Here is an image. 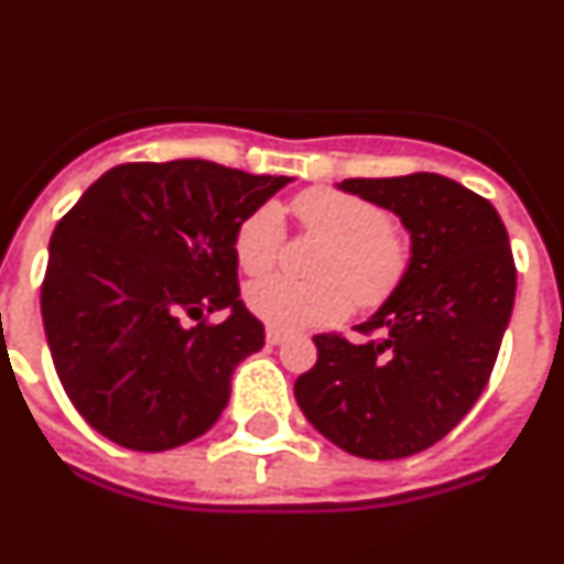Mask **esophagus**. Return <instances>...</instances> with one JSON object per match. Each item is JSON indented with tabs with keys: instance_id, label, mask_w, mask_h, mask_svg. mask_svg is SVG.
<instances>
[{
	"instance_id": "esophagus-1",
	"label": "esophagus",
	"mask_w": 564,
	"mask_h": 564,
	"mask_svg": "<svg viewBox=\"0 0 564 564\" xmlns=\"http://www.w3.org/2000/svg\"><path fill=\"white\" fill-rule=\"evenodd\" d=\"M283 341H286V334H281L275 328L267 330V345H283Z\"/></svg>"
}]
</instances>
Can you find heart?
<instances>
[{"label":"heart","mask_w":564,"mask_h":564,"mask_svg":"<svg viewBox=\"0 0 564 564\" xmlns=\"http://www.w3.org/2000/svg\"><path fill=\"white\" fill-rule=\"evenodd\" d=\"M303 230L328 241L319 252L317 281L264 278L247 286L245 303L275 330H306L334 325L354 308H378L401 289L412 264V245L389 223L387 208L359 194L314 186L292 199ZM286 225L281 205L261 203L239 223L234 252L247 275L272 270L281 256Z\"/></svg>","instance_id":"obj_1"}]
</instances>
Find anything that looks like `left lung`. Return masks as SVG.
Instances as JSON below:
<instances>
[{
    "instance_id": "obj_1",
    "label": "left lung",
    "mask_w": 564,
    "mask_h": 564,
    "mask_svg": "<svg viewBox=\"0 0 564 564\" xmlns=\"http://www.w3.org/2000/svg\"><path fill=\"white\" fill-rule=\"evenodd\" d=\"M412 234L401 289L356 325L317 334V365L294 381L308 423L361 459H403L462 423L489 381L514 306L512 247L492 203L451 177H350Z\"/></svg>"
}]
</instances>
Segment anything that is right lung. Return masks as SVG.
Returning a JSON list of instances; mask_svg holds the SVG:
<instances>
[{
    "label": "right lung",
    "instance_id": "right-lung-1",
    "mask_svg": "<svg viewBox=\"0 0 564 564\" xmlns=\"http://www.w3.org/2000/svg\"><path fill=\"white\" fill-rule=\"evenodd\" d=\"M292 177L186 158L122 163L57 223L41 317L57 378L94 431L130 451L197 440L230 372L264 347L239 300L234 236ZM228 307L223 324H208Z\"/></svg>",
    "mask_w": 564,
    "mask_h": 564
}]
</instances>
